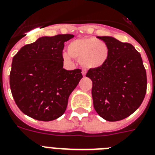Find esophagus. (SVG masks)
<instances>
[{"label": "esophagus", "mask_w": 155, "mask_h": 155, "mask_svg": "<svg viewBox=\"0 0 155 155\" xmlns=\"http://www.w3.org/2000/svg\"><path fill=\"white\" fill-rule=\"evenodd\" d=\"M82 74H83V75H84V76H85L86 74H87V71H86L85 69H83L82 70Z\"/></svg>", "instance_id": "1"}]
</instances>
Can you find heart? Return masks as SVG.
<instances>
[{"label":"heart","instance_id":"heart-1","mask_svg":"<svg viewBox=\"0 0 155 155\" xmlns=\"http://www.w3.org/2000/svg\"><path fill=\"white\" fill-rule=\"evenodd\" d=\"M66 60H77L85 68L102 67L109 58V48L103 41L95 38H82L71 41L68 45Z\"/></svg>","mask_w":155,"mask_h":155}]
</instances>
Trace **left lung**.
<instances>
[{
	"instance_id": "1",
	"label": "left lung",
	"mask_w": 155,
	"mask_h": 155,
	"mask_svg": "<svg viewBox=\"0 0 155 155\" xmlns=\"http://www.w3.org/2000/svg\"><path fill=\"white\" fill-rule=\"evenodd\" d=\"M109 48L102 67L90 68L94 110L108 121L128 117L140 107L147 91V73L140 53L132 44L112 37H97Z\"/></svg>"
}]
</instances>
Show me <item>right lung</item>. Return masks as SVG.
<instances>
[{
  "label": "right lung",
  "instance_id": "obj_1",
  "mask_svg": "<svg viewBox=\"0 0 155 155\" xmlns=\"http://www.w3.org/2000/svg\"><path fill=\"white\" fill-rule=\"evenodd\" d=\"M73 35L40 38L19 49L13 57L10 87L19 109L42 121L65 112L70 94L83 78L81 69L63 68L64 42Z\"/></svg>",
  "mask_w": 155,
  "mask_h": 155
}]
</instances>
